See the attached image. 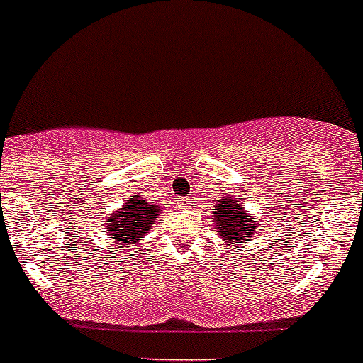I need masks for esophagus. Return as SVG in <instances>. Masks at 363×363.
<instances>
[{"label": "esophagus", "mask_w": 363, "mask_h": 363, "mask_svg": "<svg viewBox=\"0 0 363 363\" xmlns=\"http://www.w3.org/2000/svg\"><path fill=\"white\" fill-rule=\"evenodd\" d=\"M178 203H179V207H182V208H189L192 205L191 198H179Z\"/></svg>", "instance_id": "34e87169"}]
</instances>
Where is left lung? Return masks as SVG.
Wrapping results in <instances>:
<instances>
[{
    "instance_id": "1",
    "label": "left lung",
    "mask_w": 363,
    "mask_h": 363,
    "mask_svg": "<svg viewBox=\"0 0 363 363\" xmlns=\"http://www.w3.org/2000/svg\"><path fill=\"white\" fill-rule=\"evenodd\" d=\"M211 214L216 225V235L227 247H235V242L252 239L259 228V219L252 212L245 211V205L238 203L234 196L218 199Z\"/></svg>"
}]
</instances>
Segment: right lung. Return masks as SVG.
<instances>
[{
	"label": "right lung",
	"instance_id": "obj_1",
	"mask_svg": "<svg viewBox=\"0 0 363 363\" xmlns=\"http://www.w3.org/2000/svg\"><path fill=\"white\" fill-rule=\"evenodd\" d=\"M160 216V207L151 205L140 194H135L125 199L121 208H116L106 219V230L113 241L124 245V248L135 250L145 238L149 228L155 225Z\"/></svg>",
	"mask_w": 363,
	"mask_h": 363
}]
</instances>
